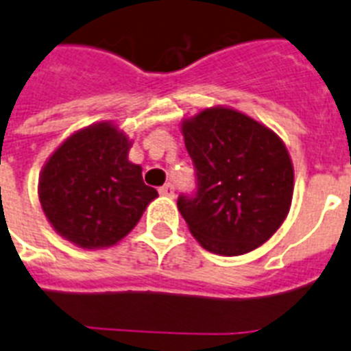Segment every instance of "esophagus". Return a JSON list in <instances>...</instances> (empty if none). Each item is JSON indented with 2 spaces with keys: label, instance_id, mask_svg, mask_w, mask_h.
I'll return each instance as SVG.
<instances>
[{
  "label": "esophagus",
  "instance_id": "1",
  "mask_svg": "<svg viewBox=\"0 0 351 351\" xmlns=\"http://www.w3.org/2000/svg\"><path fill=\"white\" fill-rule=\"evenodd\" d=\"M158 193H160L162 196H175V185L173 184L162 185L160 189H158Z\"/></svg>",
  "mask_w": 351,
  "mask_h": 351
}]
</instances>
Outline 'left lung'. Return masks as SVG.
<instances>
[{
  "mask_svg": "<svg viewBox=\"0 0 351 351\" xmlns=\"http://www.w3.org/2000/svg\"><path fill=\"white\" fill-rule=\"evenodd\" d=\"M198 189L178 196L191 234L213 254L241 256L281 227L294 166L274 131L232 108H205L182 122Z\"/></svg>",
  "mask_w": 351,
  "mask_h": 351,
  "instance_id": "8db88e82",
  "label": "left lung"
}]
</instances>
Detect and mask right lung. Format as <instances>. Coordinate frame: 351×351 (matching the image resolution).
<instances>
[{
	"label": "right lung",
	"mask_w": 351,
	"mask_h": 351,
	"mask_svg": "<svg viewBox=\"0 0 351 351\" xmlns=\"http://www.w3.org/2000/svg\"><path fill=\"white\" fill-rule=\"evenodd\" d=\"M131 141L111 122L70 135L39 175V202L56 232L81 249L117 245L158 196L128 160Z\"/></svg>",
	"instance_id": "obj_1"
}]
</instances>
